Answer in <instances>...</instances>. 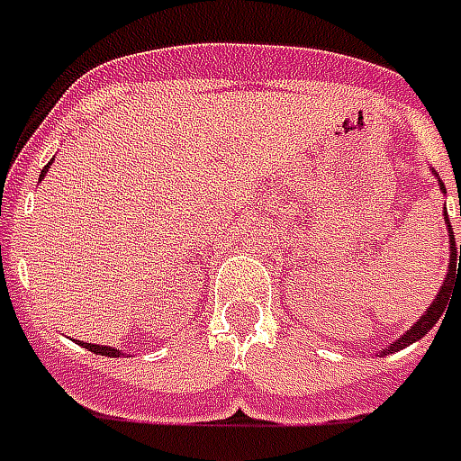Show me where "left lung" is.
Listing matches in <instances>:
<instances>
[{"instance_id":"obj_1","label":"left lung","mask_w":461,"mask_h":461,"mask_svg":"<svg viewBox=\"0 0 461 461\" xmlns=\"http://www.w3.org/2000/svg\"><path fill=\"white\" fill-rule=\"evenodd\" d=\"M439 189L447 194L444 189V184L439 181ZM459 214H461V196H459ZM444 224H447V230H449V272H447V277H444V285H441L439 295L434 297V303L429 305L427 312L419 318V321L403 333L396 343H391L386 346V350H381V356H386V353H396V350L406 348V346H411L416 340H421V338L427 336L429 330L441 321V315H444V310L449 308V303H452V295L456 293V287H461V244H459V265H456V244H454V231L452 224H449V214H447V209H444Z\"/></svg>"}]
</instances>
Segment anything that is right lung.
<instances>
[{
	"label": "right lung",
	"mask_w": 461,
	"mask_h": 461,
	"mask_svg": "<svg viewBox=\"0 0 461 461\" xmlns=\"http://www.w3.org/2000/svg\"><path fill=\"white\" fill-rule=\"evenodd\" d=\"M50 164H52V161H50ZM50 164H47L45 168H42V174H40V181L45 178V174H47V168H50ZM86 348H87V350H93L95 356H113V358H118V356H121V350H118V348H111V346H93V343H86Z\"/></svg>",
	"instance_id": "obj_1"
}]
</instances>
